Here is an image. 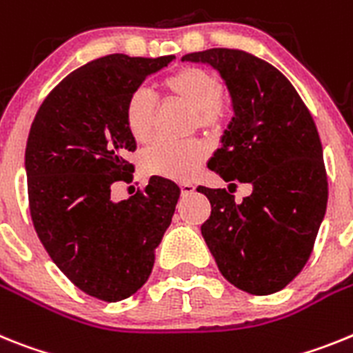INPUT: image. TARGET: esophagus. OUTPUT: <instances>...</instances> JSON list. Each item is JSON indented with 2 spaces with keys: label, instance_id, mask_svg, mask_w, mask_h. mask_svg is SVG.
<instances>
[{
  "label": "esophagus",
  "instance_id": "esophagus-1",
  "mask_svg": "<svg viewBox=\"0 0 353 353\" xmlns=\"http://www.w3.org/2000/svg\"><path fill=\"white\" fill-rule=\"evenodd\" d=\"M179 186H181V194L183 195H190L195 192V185H192V183H181Z\"/></svg>",
  "mask_w": 353,
  "mask_h": 353
}]
</instances>
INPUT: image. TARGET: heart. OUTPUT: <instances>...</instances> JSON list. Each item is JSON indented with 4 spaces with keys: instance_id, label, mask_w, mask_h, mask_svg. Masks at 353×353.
<instances>
[{
    "instance_id": "obj_1",
    "label": "heart",
    "mask_w": 353,
    "mask_h": 353,
    "mask_svg": "<svg viewBox=\"0 0 353 353\" xmlns=\"http://www.w3.org/2000/svg\"><path fill=\"white\" fill-rule=\"evenodd\" d=\"M161 88L168 97L183 101L195 110V124L206 131H222L231 119L223 101V83L219 76L204 67H181L165 76ZM156 121V99L145 88L131 92L124 106V122L137 142L143 143L152 137ZM208 156L202 142H167L158 140L142 154V168L151 176L188 181L201 168Z\"/></svg>"
}]
</instances>
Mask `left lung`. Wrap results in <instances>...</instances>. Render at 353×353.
<instances>
[{"mask_svg":"<svg viewBox=\"0 0 353 353\" xmlns=\"http://www.w3.org/2000/svg\"><path fill=\"white\" fill-rule=\"evenodd\" d=\"M181 60L219 70L234 110L208 163L229 192L197 188L211 202L202 236L229 283L250 295H272L302 272L327 210L316 124L286 76L247 51L214 48ZM238 182L253 186L240 205L232 195Z\"/></svg>","mask_w":353,"mask_h":353,"instance_id":"8db88e82","label":"left lung"}]
</instances>
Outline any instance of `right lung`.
I'll return each instance as SVG.
<instances>
[{"instance_id": "obj_1", "label": "right lung", "mask_w": 353, "mask_h": 353, "mask_svg": "<svg viewBox=\"0 0 353 353\" xmlns=\"http://www.w3.org/2000/svg\"><path fill=\"white\" fill-rule=\"evenodd\" d=\"M174 58L92 60L49 92L30 128L24 165L37 236L70 283L104 302L145 284L179 199L174 181L152 176L130 199L112 201L113 183H131L134 170L125 101Z\"/></svg>"}]
</instances>
